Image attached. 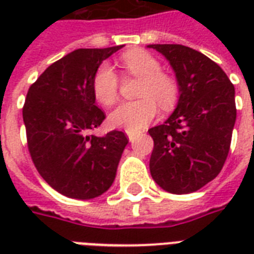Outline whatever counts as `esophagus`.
I'll list each match as a JSON object with an SVG mask.
<instances>
[{
	"instance_id": "obj_1",
	"label": "esophagus",
	"mask_w": 254,
	"mask_h": 254,
	"mask_svg": "<svg viewBox=\"0 0 254 254\" xmlns=\"http://www.w3.org/2000/svg\"><path fill=\"white\" fill-rule=\"evenodd\" d=\"M127 138H129V141H130V142H133V141L135 139V137H137V133H135V131L127 130Z\"/></svg>"
}]
</instances>
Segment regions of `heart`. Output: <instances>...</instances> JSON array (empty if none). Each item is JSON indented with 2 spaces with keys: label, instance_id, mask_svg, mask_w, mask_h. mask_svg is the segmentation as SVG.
<instances>
[{
  "label": "heart",
  "instance_id": "heart-1",
  "mask_svg": "<svg viewBox=\"0 0 254 254\" xmlns=\"http://www.w3.org/2000/svg\"><path fill=\"white\" fill-rule=\"evenodd\" d=\"M127 72L141 77L138 96L142 99L125 101L109 115V124L113 127L125 130H139L151 123L158 115V105L170 109L177 103L178 87L170 76L161 72V64L151 54L143 50H133L121 58ZM92 89L96 100L105 107L115 103L119 96V77L115 69L104 63L96 71Z\"/></svg>",
  "mask_w": 254,
  "mask_h": 254
}]
</instances>
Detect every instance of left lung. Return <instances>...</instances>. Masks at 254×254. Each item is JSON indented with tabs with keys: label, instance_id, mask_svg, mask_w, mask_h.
Returning a JSON list of instances; mask_svg holds the SVG:
<instances>
[{
	"label": "left lung",
	"instance_id": "1",
	"mask_svg": "<svg viewBox=\"0 0 254 254\" xmlns=\"http://www.w3.org/2000/svg\"><path fill=\"white\" fill-rule=\"evenodd\" d=\"M169 61L179 99L169 119L149 129L150 174L167 192H195L219 175L236 121L235 87L204 54L182 45H147Z\"/></svg>",
	"mask_w": 254,
	"mask_h": 254
}]
</instances>
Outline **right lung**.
<instances>
[{
  "label": "right lung",
  "instance_id": "1",
  "mask_svg": "<svg viewBox=\"0 0 254 254\" xmlns=\"http://www.w3.org/2000/svg\"><path fill=\"white\" fill-rule=\"evenodd\" d=\"M124 45L77 49L50 65L29 88L23 123L33 162L54 190L72 199H93L115 182L123 151V131L91 135L105 119L96 107V71Z\"/></svg>",
  "mask_w": 254,
  "mask_h": 254
}]
</instances>
